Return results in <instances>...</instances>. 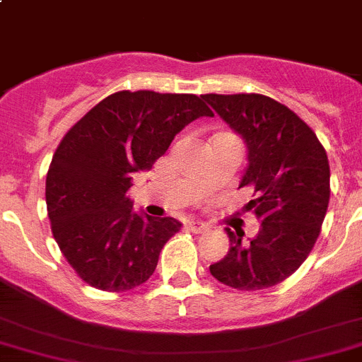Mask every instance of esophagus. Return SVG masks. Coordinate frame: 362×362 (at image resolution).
I'll return each instance as SVG.
<instances>
[{
  "label": "esophagus",
  "mask_w": 362,
  "mask_h": 362,
  "mask_svg": "<svg viewBox=\"0 0 362 362\" xmlns=\"http://www.w3.org/2000/svg\"><path fill=\"white\" fill-rule=\"evenodd\" d=\"M185 226H187V230L192 231V233H203V231L209 228L205 223H203V221H198V219L187 221V224H185Z\"/></svg>",
  "instance_id": "34e87169"
}]
</instances>
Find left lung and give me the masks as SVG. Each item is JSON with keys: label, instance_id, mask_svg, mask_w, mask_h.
I'll list each match as a JSON object with an SVG mask.
<instances>
[{"label": "left lung", "instance_id": "8db88e82", "mask_svg": "<svg viewBox=\"0 0 362 362\" xmlns=\"http://www.w3.org/2000/svg\"><path fill=\"white\" fill-rule=\"evenodd\" d=\"M203 99L244 139L247 168L240 187L252 189L245 205L259 221L255 238L233 233L228 255L210 265V274L237 290H263L292 276L313 249L327 212V153L317 134L293 111L258 93Z\"/></svg>", "mask_w": 362, "mask_h": 362}]
</instances>
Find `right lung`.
I'll list each match as a JSON object with an SVG mask.
<instances>
[{
	"mask_svg": "<svg viewBox=\"0 0 362 362\" xmlns=\"http://www.w3.org/2000/svg\"><path fill=\"white\" fill-rule=\"evenodd\" d=\"M199 117H214L202 97L118 92L62 139L45 178L47 216L63 256L90 286L125 292L153 274L182 224L136 212L127 191Z\"/></svg>",
	"mask_w": 362,
	"mask_h": 362,
	"instance_id": "1",
	"label": "right lung"
}]
</instances>
